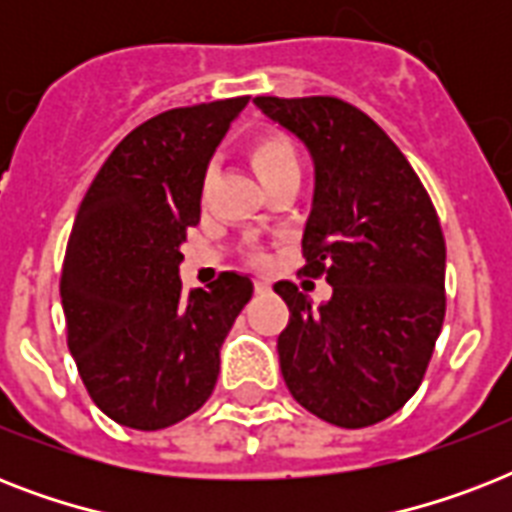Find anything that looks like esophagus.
<instances>
[{"mask_svg": "<svg viewBox=\"0 0 512 512\" xmlns=\"http://www.w3.org/2000/svg\"><path fill=\"white\" fill-rule=\"evenodd\" d=\"M268 289H271V284H268V281H265V279H257L255 281V292H257V295H265Z\"/></svg>", "mask_w": 512, "mask_h": 512, "instance_id": "34e87169", "label": "esophagus"}]
</instances>
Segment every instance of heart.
<instances>
[{
	"instance_id": "obj_1",
	"label": "heart",
	"mask_w": 512,
	"mask_h": 512,
	"mask_svg": "<svg viewBox=\"0 0 512 512\" xmlns=\"http://www.w3.org/2000/svg\"><path fill=\"white\" fill-rule=\"evenodd\" d=\"M249 162L255 167L257 177L271 183L276 177L287 172H300V156H297L295 143L284 132H263L252 140L249 146Z\"/></svg>"
}]
</instances>
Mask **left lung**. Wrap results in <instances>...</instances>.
Wrapping results in <instances>:
<instances>
[{
    "label": "left lung",
    "mask_w": 512,
    "mask_h": 512,
    "mask_svg": "<svg viewBox=\"0 0 512 512\" xmlns=\"http://www.w3.org/2000/svg\"><path fill=\"white\" fill-rule=\"evenodd\" d=\"M311 154L303 276L332 297L313 305L292 281L279 364L300 406L340 428L385 420L420 388L444 324L446 244L436 209L398 146L345 100L255 98Z\"/></svg>",
    "instance_id": "1"
}]
</instances>
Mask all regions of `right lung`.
Segmentation results:
<instances>
[{
  "instance_id": "1",
  "label": "right lung",
  "mask_w": 512,
  "mask_h": 512,
  "mask_svg": "<svg viewBox=\"0 0 512 512\" xmlns=\"http://www.w3.org/2000/svg\"><path fill=\"white\" fill-rule=\"evenodd\" d=\"M249 98L172 108L114 148L76 212L60 276L68 350L111 420L162 430L204 406L252 279L220 273L183 295L185 231L209 159Z\"/></svg>"
}]
</instances>
